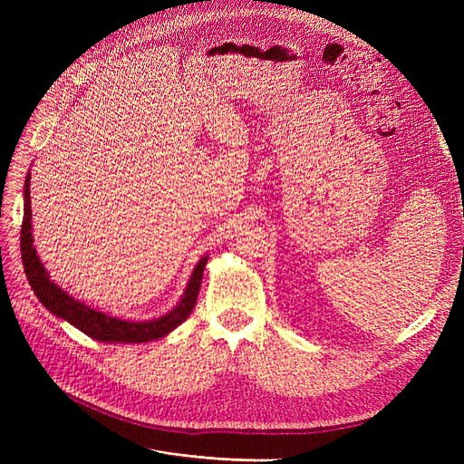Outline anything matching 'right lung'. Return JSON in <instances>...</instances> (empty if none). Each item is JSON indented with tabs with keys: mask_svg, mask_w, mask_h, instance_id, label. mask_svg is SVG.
I'll use <instances>...</instances> for the list:
<instances>
[{
	"mask_svg": "<svg viewBox=\"0 0 464 464\" xmlns=\"http://www.w3.org/2000/svg\"><path fill=\"white\" fill-rule=\"evenodd\" d=\"M31 174H26L24 181V215H23V228H21V254H23V265L26 278H29L31 288L34 290L36 298L44 304L46 310L60 317L67 323H72L73 327L89 334L91 339L101 343H149L162 339L170 331H174L178 325L184 323L189 314L193 312L195 302H198V294L201 288L203 269L207 265V257H203L189 278L188 288L181 296L179 304L172 312L159 319L150 321H128L111 317L104 312H98L94 307L75 300L63 292L58 285L50 280V275L46 273L44 265L40 263L36 249L33 246V224H31Z\"/></svg>",
	"mask_w": 464,
	"mask_h": 464,
	"instance_id": "1",
	"label": "right lung"
}]
</instances>
